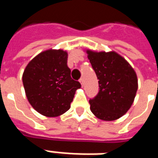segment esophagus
<instances>
[{"mask_svg": "<svg viewBox=\"0 0 158 158\" xmlns=\"http://www.w3.org/2000/svg\"><path fill=\"white\" fill-rule=\"evenodd\" d=\"M79 82H80V84H81L82 87H84V79H79Z\"/></svg>", "mask_w": 158, "mask_h": 158, "instance_id": "obj_1", "label": "esophagus"}]
</instances>
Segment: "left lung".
I'll list each match as a JSON object with an SVG mask.
<instances>
[{"instance_id": "1", "label": "left lung", "mask_w": 158, "mask_h": 158, "mask_svg": "<svg viewBox=\"0 0 158 158\" xmlns=\"http://www.w3.org/2000/svg\"><path fill=\"white\" fill-rule=\"evenodd\" d=\"M88 58L99 79V93L89 101L97 118L112 121L131 107L138 90L136 72L126 60L115 52L87 49Z\"/></svg>"}]
</instances>
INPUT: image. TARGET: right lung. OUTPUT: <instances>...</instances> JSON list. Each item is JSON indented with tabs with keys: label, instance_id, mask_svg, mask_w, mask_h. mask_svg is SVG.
Here are the masks:
<instances>
[{
	"label": "right lung",
	"instance_id": "right-lung-1",
	"mask_svg": "<svg viewBox=\"0 0 158 158\" xmlns=\"http://www.w3.org/2000/svg\"><path fill=\"white\" fill-rule=\"evenodd\" d=\"M68 53L48 49L38 54L23 70V88L28 102L41 115L56 117L70 108L79 82L70 77Z\"/></svg>",
	"mask_w": 158,
	"mask_h": 158
}]
</instances>
